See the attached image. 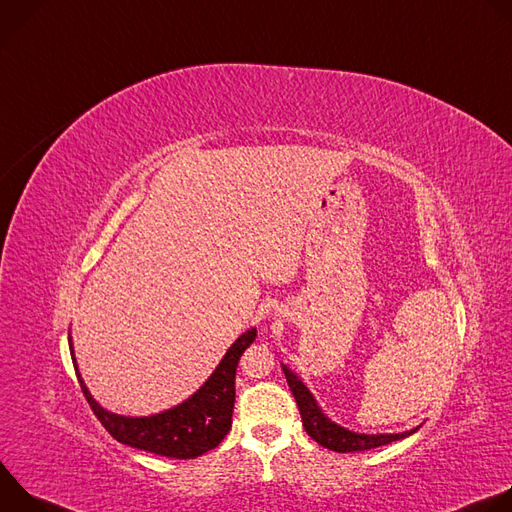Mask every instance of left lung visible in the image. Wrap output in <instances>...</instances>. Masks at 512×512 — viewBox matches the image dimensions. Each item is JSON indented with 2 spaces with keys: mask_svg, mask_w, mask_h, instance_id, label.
Here are the masks:
<instances>
[{
  "mask_svg": "<svg viewBox=\"0 0 512 512\" xmlns=\"http://www.w3.org/2000/svg\"><path fill=\"white\" fill-rule=\"evenodd\" d=\"M281 369L287 379L291 395L296 397V403L300 407V415H302L308 435L314 442H318L320 446H324L332 452L348 454V452L373 450V448H381L391 442L403 440V437L417 431V427H415V429H409L403 433H358L348 427H342L322 411V407L318 405V401L314 399L310 389L304 385V381L294 371L287 367V364L281 362Z\"/></svg>",
  "mask_w": 512,
  "mask_h": 512,
  "instance_id": "left-lung-1",
  "label": "left lung"
}]
</instances>
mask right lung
Returning <instances> with one entry per match:
<instances>
[{"instance_id":"add662e5","label":"right lung","mask_w":512,"mask_h":512,"mask_svg":"<svg viewBox=\"0 0 512 512\" xmlns=\"http://www.w3.org/2000/svg\"><path fill=\"white\" fill-rule=\"evenodd\" d=\"M257 328H249L243 332L227 350V354L218 362V367L204 381V385L192 393L186 401L170 407L166 411L129 417L107 411L101 407L89 387L85 385L79 364L75 358V346L68 332V346L72 364H75L77 379L81 383L83 395L87 397L93 413L99 417L103 427L115 437L119 444L152 452L166 458L176 460H192L208 450L216 448L225 440L231 429V417L235 407V375L237 364L245 348L255 340Z\"/></svg>"}]
</instances>
